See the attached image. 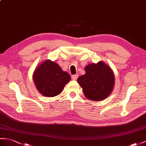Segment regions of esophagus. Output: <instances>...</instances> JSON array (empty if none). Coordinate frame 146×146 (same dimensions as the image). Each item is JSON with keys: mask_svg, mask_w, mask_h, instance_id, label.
I'll list each match as a JSON object with an SVG mask.
<instances>
[{"mask_svg": "<svg viewBox=\"0 0 146 146\" xmlns=\"http://www.w3.org/2000/svg\"><path fill=\"white\" fill-rule=\"evenodd\" d=\"M78 77V74H73V75L72 76V78L73 80H76Z\"/></svg>", "mask_w": 146, "mask_h": 146, "instance_id": "obj_1", "label": "esophagus"}]
</instances>
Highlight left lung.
<instances>
[{
	"instance_id": "1",
	"label": "left lung",
	"mask_w": 146,
	"mask_h": 146,
	"mask_svg": "<svg viewBox=\"0 0 146 146\" xmlns=\"http://www.w3.org/2000/svg\"><path fill=\"white\" fill-rule=\"evenodd\" d=\"M86 73L78 78L88 99L99 101L105 99L113 90L115 78L109 66L102 62L89 64L85 67Z\"/></svg>"
}]
</instances>
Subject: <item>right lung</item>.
Wrapping results in <instances>:
<instances>
[{"label":"right lung","mask_w":146,"mask_h":146,"mask_svg":"<svg viewBox=\"0 0 146 146\" xmlns=\"http://www.w3.org/2000/svg\"><path fill=\"white\" fill-rule=\"evenodd\" d=\"M70 79L68 73L63 72L57 63L49 60L41 63L33 74V80L37 90L47 97L60 94Z\"/></svg>","instance_id":"right-lung-1"}]
</instances>
